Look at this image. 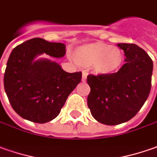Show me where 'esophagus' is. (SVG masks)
<instances>
[{
    "mask_svg": "<svg viewBox=\"0 0 157 157\" xmlns=\"http://www.w3.org/2000/svg\"><path fill=\"white\" fill-rule=\"evenodd\" d=\"M87 74L86 72H83L82 73V82H85L86 81V79H87Z\"/></svg>",
    "mask_w": 157,
    "mask_h": 157,
    "instance_id": "34e87169",
    "label": "esophagus"
}]
</instances>
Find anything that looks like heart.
Wrapping results in <instances>:
<instances>
[{
	"label": "heart",
	"instance_id": "heart-1",
	"mask_svg": "<svg viewBox=\"0 0 157 157\" xmlns=\"http://www.w3.org/2000/svg\"><path fill=\"white\" fill-rule=\"evenodd\" d=\"M76 56L85 64H94L95 70L100 73L113 71L122 62V54L118 48L101 43L89 44L78 48Z\"/></svg>",
	"mask_w": 157,
	"mask_h": 157
}]
</instances>
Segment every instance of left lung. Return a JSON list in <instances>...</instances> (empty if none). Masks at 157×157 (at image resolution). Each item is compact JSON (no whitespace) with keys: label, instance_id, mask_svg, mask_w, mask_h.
<instances>
[{"label":"left lung","instance_id":"obj_1","mask_svg":"<svg viewBox=\"0 0 157 157\" xmlns=\"http://www.w3.org/2000/svg\"><path fill=\"white\" fill-rule=\"evenodd\" d=\"M124 53L125 63L117 73L87 75L91 91L87 106L98 122L116 125L127 122L144 105L151 88L153 62L144 50L134 44H117Z\"/></svg>","mask_w":157,"mask_h":157}]
</instances>
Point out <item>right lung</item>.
I'll return each mask as SVG.
<instances>
[{"instance_id": "add662e5", "label": "right lung", "mask_w": 157, "mask_h": 157, "mask_svg": "<svg viewBox=\"0 0 157 157\" xmlns=\"http://www.w3.org/2000/svg\"><path fill=\"white\" fill-rule=\"evenodd\" d=\"M64 44L32 38L16 46L7 60L4 88L13 109L21 118L44 124L56 118L82 72L68 73L55 61L36 57L47 54L60 58Z\"/></svg>"}]
</instances>
